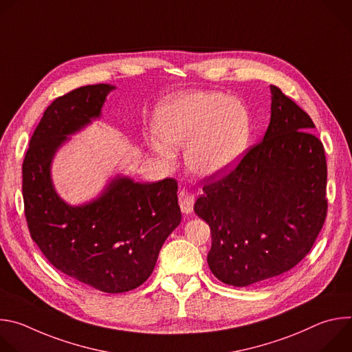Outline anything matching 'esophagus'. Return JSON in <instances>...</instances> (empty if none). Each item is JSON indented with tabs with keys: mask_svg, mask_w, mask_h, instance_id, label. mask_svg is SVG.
<instances>
[{
	"mask_svg": "<svg viewBox=\"0 0 352 352\" xmlns=\"http://www.w3.org/2000/svg\"><path fill=\"white\" fill-rule=\"evenodd\" d=\"M178 204L182 210V213L189 214L193 212V204H195V196L189 190H181L178 193Z\"/></svg>",
	"mask_w": 352,
	"mask_h": 352,
	"instance_id": "esophagus-1",
	"label": "esophagus"
}]
</instances>
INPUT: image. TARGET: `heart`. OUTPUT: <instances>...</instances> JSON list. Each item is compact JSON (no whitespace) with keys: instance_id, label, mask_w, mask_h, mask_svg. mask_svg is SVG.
I'll use <instances>...</instances> for the list:
<instances>
[{"instance_id":"obj_1","label":"heart","mask_w":352,"mask_h":352,"mask_svg":"<svg viewBox=\"0 0 352 352\" xmlns=\"http://www.w3.org/2000/svg\"><path fill=\"white\" fill-rule=\"evenodd\" d=\"M155 132L165 144L157 152L171 159L170 148H186V163L200 177L227 171L242 155L249 135V117L236 100L221 93L181 96L162 104Z\"/></svg>"}]
</instances>
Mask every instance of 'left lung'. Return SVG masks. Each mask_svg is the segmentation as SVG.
Instances as JSON below:
<instances>
[{
  "mask_svg": "<svg viewBox=\"0 0 352 352\" xmlns=\"http://www.w3.org/2000/svg\"><path fill=\"white\" fill-rule=\"evenodd\" d=\"M272 89L265 138L234 168L206 177L195 213L210 227L208 263L223 283L245 287L296 266L327 216L324 147L311 117Z\"/></svg>",
  "mask_w": 352,
  "mask_h": 352,
  "instance_id": "obj_1",
  "label": "left lung"
}]
</instances>
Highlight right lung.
Segmentation results:
<instances>
[{
    "mask_svg": "<svg viewBox=\"0 0 352 352\" xmlns=\"http://www.w3.org/2000/svg\"><path fill=\"white\" fill-rule=\"evenodd\" d=\"M110 85H87L57 97L37 128L22 164L25 217L32 239L64 274L110 294L131 291L152 274L167 236L181 223L178 184L114 179L94 202L71 208L50 179L56 150L100 116Z\"/></svg>",
    "mask_w": 352,
    "mask_h": 352,
    "instance_id": "obj_1",
    "label": "right lung"
}]
</instances>
